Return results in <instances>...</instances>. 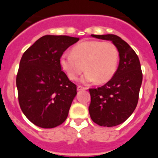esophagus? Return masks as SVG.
Returning a JSON list of instances; mask_svg holds the SVG:
<instances>
[{"label": "esophagus", "instance_id": "obj_1", "mask_svg": "<svg viewBox=\"0 0 158 158\" xmlns=\"http://www.w3.org/2000/svg\"><path fill=\"white\" fill-rule=\"evenodd\" d=\"M77 91H81V90H86V88L85 87H83V86H81V85H78L77 86Z\"/></svg>", "mask_w": 158, "mask_h": 158}]
</instances>
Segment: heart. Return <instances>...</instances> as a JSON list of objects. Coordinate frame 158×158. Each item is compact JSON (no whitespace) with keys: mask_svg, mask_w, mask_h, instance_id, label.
<instances>
[{"mask_svg":"<svg viewBox=\"0 0 158 158\" xmlns=\"http://www.w3.org/2000/svg\"><path fill=\"white\" fill-rule=\"evenodd\" d=\"M118 52L113 43L89 40L78 43L72 53L65 52L60 65L70 80H75L85 69L81 81L85 84L109 81L117 70ZM85 66L84 67L83 65Z\"/></svg>","mask_w":158,"mask_h":158,"instance_id":"heart-1","label":"heart"}]
</instances>
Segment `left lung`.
Returning a JSON list of instances; mask_svg holds the SVG:
<instances>
[{
  "label": "left lung",
  "mask_w": 158,
  "mask_h": 158,
  "mask_svg": "<svg viewBox=\"0 0 158 158\" xmlns=\"http://www.w3.org/2000/svg\"><path fill=\"white\" fill-rule=\"evenodd\" d=\"M99 40L111 41L119 55L118 69L109 81L90 89L89 111L92 120L101 127H115L127 119L136 108L142 73L139 57L128 43L115 35H91Z\"/></svg>",
  "instance_id": "1"
}]
</instances>
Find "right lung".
Returning <instances> with one entry per match:
<instances>
[{"mask_svg":"<svg viewBox=\"0 0 158 158\" xmlns=\"http://www.w3.org/2000/svg\"><path fill=\"white\" fill-rule=\"evenodd\" d=\"M79 38L44 35L23 53L16 76L20 108L35 126L54 128L65 122L77 95L60 65L64 51Z\"/></svg>","mask_w":158,"mask_h":158,"instance_id":"add662e5","label":"right lung"}]
</instances>
